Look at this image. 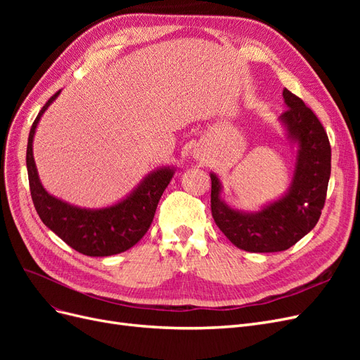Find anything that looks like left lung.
<instances>
[{
    "label": "left lung",
    "instance_id": "left-lung-1",
    "mask_svg": "<svg viewBox=\"0 0 360 360\" xmlns=\"http://www.w3.org/2000/svg\"><path fill=\"white\" fill-rule=\"evenodd\" d=\"M287 110L282 122L299 143L291 188L281 200L257 213H242L221 201V183L212 179V216L234 246L248 252H279L296 245L317 225L330 177V143L320 120L300 97L282 93Z\"/></svg>",
    "mask_w": 360,
    "mask_h": 360
}]
</instances>
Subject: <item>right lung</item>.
<instances>
[{
    "label": "right lung",
    "mask_w": 360,
    "mask_h": 360,
    "mask_svg": "<svg viewBox=\"0 0 360 360\" xmlns=\"http://www.w3.org/2000/svg\"><path fill=\"white\" fill-rule=\"evenodd\" d=\"M60 94L43 105L31 126L27 146V169L31 198L41 222L70 248L89 257L115 255L136 245L153 222L158 202L169 184V167L151 172L126 200L101 210H86L63 202L41 186L32 158V138L41 114Z\"/></svg>",
    "instance_id": "add662e5"
}]
</instances>
